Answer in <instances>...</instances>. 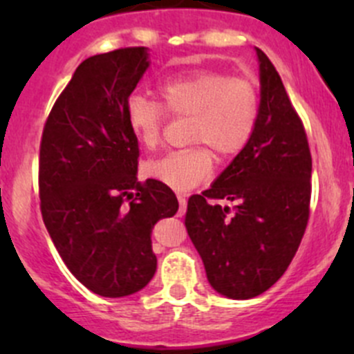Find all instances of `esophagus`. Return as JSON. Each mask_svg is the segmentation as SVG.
Returning a JSON list of instances; mask_svg holds the SVG:
<instances>
[{"instance_id": "1", "label": "esophagus", "mask_w": 354, "mask_h": 354, "mask_svg": "<svg viewBox=\"0 0 354 354\" xmlns=\"http://www.w3.org/2000/svg\"><path fill=\"white\" fill-rule=\"evenodd\" d=\"M176 197H178V202H180V212L183 214L185 210H187V197H185L183 194H178Z\"/></svg>"}]
</instances>
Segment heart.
Returning a JSON list of instances; mask_svg holds the SVG:
<instances>
[{
    "label": "heart",
    "instance_id": "1",
    "mask_svg": "<svg viewBox=\"0 0 354 354\" xmlns=\"http://www.w3.org/2000/svg\"><path fill=\"white\" fill-rule=\"evenodd\" d=\"M159 102L133 94L127 101V123L144 147L154 149L162 138L168 114L190 118L188 151L149 160L145 173L166 187L187 192L212 174L214 155L240 154L253 137L260 116L259 88L250 78L223 71H195L171 78L159 87Z\"/></svg>",
    "mask_w": 354,
    "mask_h": 354
}]
</instances>
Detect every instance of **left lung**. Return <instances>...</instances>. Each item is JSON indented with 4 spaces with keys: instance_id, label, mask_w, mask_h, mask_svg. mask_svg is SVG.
<instances>
[{
    "instance_id": "left-lung-1",
    "label": "left lung",
    "mask_w": 354,
    "mask_h": 354,
    "mask_svg": "<svg viewBox=\"0 0 354 354\" xmlns=\"http://www.w3.org/2000/svg\"><path fill=\"white\" fill-rule=\"evenodd\" d=\"M260 116L248 145L209 190L188 198L185 226L210 286L233 299L262 295L286 272L310 216L305 127L262 49ZM216 199L235 202L234 210Z\"/></svg>"
}]
</instances>
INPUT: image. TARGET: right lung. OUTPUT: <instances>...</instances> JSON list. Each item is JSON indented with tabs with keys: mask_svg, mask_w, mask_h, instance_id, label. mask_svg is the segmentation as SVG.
<instances>
[{
	"mask_svg": "<svg viewBox=\"0 0 354 354\" xmlns=\"http://www.w3.org/2000/svg\"><path fill=\"white\" fill-rule=\"evenodd\" d=\"M147 68V48L82 62L41 138L46 230L70 272L106 298L147 286L157 269L152 227L180 207L160 181H137L138 140L127 123V101Z\"/></svg>",
	"mask_w": 354,
	"mask_h": 354,
	"instance_id": "right-lung-1",
	"label": "right lung"
}]
</instances>
